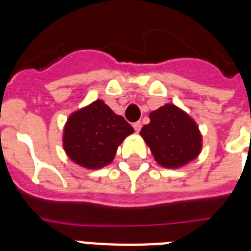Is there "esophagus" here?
<instances>
[{"label":"esophagus","mask_w":251,"mask_h":251,"mask_svg":"<svg viewBox=\"0 0 251 251\" xmlns=\"http://www.w3.org/2000/svg\"><path fill=\"white\" fill-rule=\"evenodd\" d=\"M133 127H134V130H135V131H139V130L142 129V122L141 121H137V122H134L133 124Z\"/></svg>","instance_id":"esophagus-1"}]
</instances>
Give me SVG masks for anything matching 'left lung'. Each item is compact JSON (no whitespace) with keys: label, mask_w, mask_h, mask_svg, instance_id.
Here are the masks:
<instances>
[{"label":"left lung","mask_w":251,"mask_h":251,"mask_svg":"<svg viewBox=\"0 0 251 251\" xmlns=\"http://www.w3.org/2000/svg\"><path fill=\"white\" fill-rule=\"evenodd\" d=\"M141 135L155 160L165 168L185 165L201 151L202 137L195 122L177 106L167 104L150 114Z\"/></svg>","instance_id":"1"}]
</instances>
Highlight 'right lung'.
Returning <instances> with one entry per match:
<instances>
[{"label": "right lung", "mask_w": 251, "mask_h": 251, "mask_svg": "<svg viewBox=\"0 0 251 251\" xmlns=\"http://www.w3.org/2000/svg\"><path fill=\"white\" fill-rule=\"evenodd\" d=\"M134 129L101 100L73 113L65 127L64 147L69 157L90 169L113 160L117 147Z\"/></svg>", "instance_id": "1"}]
</instances>
